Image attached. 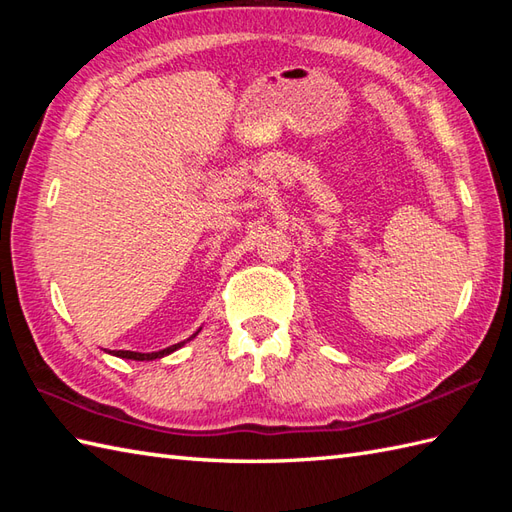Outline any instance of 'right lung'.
I'll return each instance as SVG.
<instances>
[{"mask_svg": "<svg viewBox=\"0 0 512 512\" xmlns=\"http://www.w3.org/2000/svg\"><path fill=\"white\" fill-rule=\"evenodd\" d=\"M195 336V334H193ZM191 336V339H193ZM184 345V341L182 343H178V345H171V347H167V350H160V352H151V354H140V352H129V350H114V352H110V354H116V356H121V358H134V361H154V358H162V356H167V354H171L173 350H178V347H182Z\"/></svg>", "mask_w": 512, "mask_h": 512, "instance_id": "add662e5", "label": "right lung"}]
</instances>
